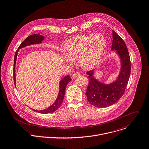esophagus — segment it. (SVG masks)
Instances as JSON below:
<instances>
[{
    "instance_id": "1",
    "label": "esophagus",
    "mask_w": 149,
    "mask_h": 149,
    "mask_svg": "<svg viewBox=\"0 0 149 149\" xmlns=\"http://www.w3.org/2000/svg\"><path fill=\"white\" fill-rule=\"evenodd\" d=\"M81 75V73H80V72H75V73L72 75V78H75V77H78V76H79V75Z\"/></svg>"
}]
</instances>
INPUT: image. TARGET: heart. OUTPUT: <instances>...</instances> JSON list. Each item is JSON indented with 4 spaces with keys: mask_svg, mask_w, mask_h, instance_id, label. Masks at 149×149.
<instances>
[{
    "mask_svg": "<svg viewBox=\"0 0 149 149\" xmlns=\"http://www.w3.org/2000/svg\"><path fill=\"white\" fill-rule=\"evenodd\" d=\"M106 44L105 37L101 34L78 36L67 42L64 53L70 60L79 58V64L82 67L91 69L101 60Z\"/></svg>",
    "mask_w": 149,
    "mask_h": 149,
    "instance_id": "heart-1",
    "label": "heart"
}]
</instances>
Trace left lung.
<instances>
[{
  "instance_id": "8db88e82",
  "label": "left lung",
  "mask_w": 149,
  "mask_h": 149,
  "mask_svg": "<svg viewBox=\"0 0 149 149\" xmlns=\"http://www.w3.org/2000/svg\"><path fill=\"white\" fill-rule=\"evenodd\" d=\"M112 50L116 52L121 60V68L118 79L110 84L99 82L93 77V71H87L89 84L85 95L88 101L97 108H105L117 102L123 96L127 86L131 70L130 58L123 40L112 30Z\"/></svg>"
}]
</instances>
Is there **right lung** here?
I'll list each match as a JSON object with an SVG mask.
<instances>
[{
  "instance_id": "1",
  "label": "right lung",
  "mask_w": 149,
  "mask_h": 149,
  "mask_svg": "<svg viewBox=\"0 0 149 149\" xmlns=\"http://www.w3.org/2000/svg\"><path fill=\"white\" fill-rule=\"evenodd\" d=\"M44 37L43 36L40 35V34H34L33 35H31L29 37H27L23 42L22 43L19 45L18 49L16 52L15 58H14V68H13V79H14V83L16 86V78H15V65H16V58L17 56V53L19 52V49L22 48L24 47H26L29 45L31 44H40L41 42V41L44 40ZM71 80L70 77L69 75H67L64 77L60 82V91L58 95V97L57 98L56 101L55 102L49 107L45 109L42 110V111H35L33 109V111L40 113H52L57 111L60 107L61 105L63 99L65 95V88L68 84V82Z\"/></svg>"
}]
</instances>
